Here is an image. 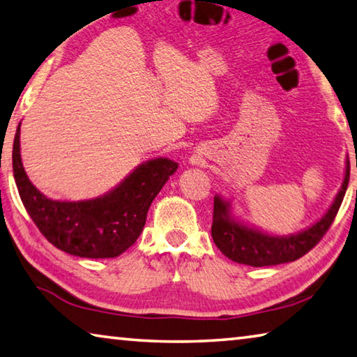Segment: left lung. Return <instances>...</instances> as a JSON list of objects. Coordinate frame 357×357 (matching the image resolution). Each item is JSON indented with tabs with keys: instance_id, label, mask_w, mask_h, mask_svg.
Segmentation results:
<instances>
[{
	"instance_id": "obj_1",
	"label": "left lung",
	"mask_w": 357,
	"mask_h": 357,
	"mask_svg": "<svg viewBox=\"0 0 357 357\" xmlns=\"http://www.w3.org/2000/svg\"><path fill=\"white\" fill-rule=\"evenodd\" d=\"M349 183V160H347V173L342 189L337 193L334 203L315 225L304 229L293 236H269V234L249 228L234 222L229 215V203L214 197V213L211 234L215 245L223 255L241 264L255 266H275L294 261L310 252L323 236L328 233L332 222L340 209Z\"/></svg>"
}]
</instances>
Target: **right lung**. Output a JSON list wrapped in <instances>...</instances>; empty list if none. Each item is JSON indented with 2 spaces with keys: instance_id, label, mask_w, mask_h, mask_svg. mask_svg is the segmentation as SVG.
<instances>
[{
  "instance_id": "obj_1",
  "label": "right lung",
  "mask_w": 357,
  "mask_h": 357,
  "mask_svg": "<svg viewBox=\"0 0 357 357\" xmlns=\"http://www.w3.org/2000/svg\"><path fill=\"white\" fill-rule=\"evenodd\" d=\"M12 168L23 206L48 243L75 257L114 258L140 236L151 203L178 170V164L164 157L148 160L116 189L94 200H50L36 189L23 170L19 124Z\"/></svg>"
}]
</instances>
